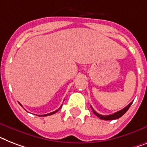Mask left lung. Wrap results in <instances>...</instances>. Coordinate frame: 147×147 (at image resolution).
Here are the masks:
<instances>
[{
  "label": "left lung",
  "mask_w": 147,
  "mask_h": 147,
  "mask_svg": "<svg viewBox=\"0 0 147 147\" xmlns=\"http://www.w3.org/2000/svg\"><path fill=\"white\" fill-rule=\"evenodd\" d=\"M133 102H131L130 104H128V105H127V106L125 107V108H123L122 110H119V111H118V112L115 113H113V114H111V115H107V116H104V115H100L99 114V113H98L95 111V110H94V109L92 107V111L93 113H94V114L96 115L97 116H98V118H100V119H103V120H113V119H119L120 118L121 116H123V115L127 111H128V110L129 109V107H131V104Z\"/></svg>",
  "instance_id": "1"
}]
</instances>
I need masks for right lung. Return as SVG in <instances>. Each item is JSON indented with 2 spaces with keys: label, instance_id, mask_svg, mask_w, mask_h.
<instances>
[{
  "label": "right lung",
  "instance_id": "add662e5",
  "mask_svg": "<svg viewBox=\"0 0 147 147\" xmlns=\"http://www.w3.org/2000/svg\"><path fill=\"white\" fill-rule=\"evenodd\" d=\"M61 106H62V105H61ZM61 106L60 107H59V108L58 109V110H55V111H53V112L50 113H48V114H45V115H41V116H50V115H53V114H54V113H57V112H58V111H59V110H60V109H61Z\"/></svg>",
  "mask_w": 147,
  "mask_h": 147
}]
</instances>
